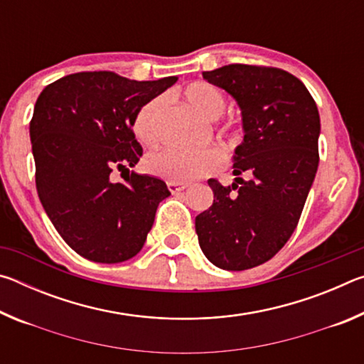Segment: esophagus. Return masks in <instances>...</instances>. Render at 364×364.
<instances>
[{
	"instance_id": "34e87169",
	"label": "esophagus",
	"mask_w": 364,
	"mask_h": 364,
	"mask_svg": "<svg viewBox=\"0 0 364 364\" xmlns=\"http://www.w3.org/2000/svg\"><path fill=\"white\" fill-rule=\"evenodd\" d=\"M167 186H168L171 194H176V193H180V191L186 189V188L189 186V184H188V183H173V181H168Z\"/></svg>"
}]
</instances>
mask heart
Segmentation results:
<instances>
[{"label":"heart","instance_id":"obj_1","mask_svg":"<svg viewBox=\"0 0 364 364\" xmlns=\"http://www.w3.org/2000/svg\"><path fill=\"white\" fill-rule=\"evenodd\" d=\"M184 100L197 114L207 120H217L226 109V96L220 86L208 82H194L183 91ZM167 96L160 95L147 101L133 119V132L144 146H156L160 139V117ZM225 141L232 139V132L225 128L221 132ZM221 165V154L217 149H205L194 154H186L173 149H162L151 152L146 159V168L149 173L165 178L173 183L193 181L196 178L213 173Z\"/></svg>","mask_w":364,"mask_h":364}]
</instances>
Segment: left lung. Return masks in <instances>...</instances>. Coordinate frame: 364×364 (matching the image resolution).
I'll return each mask as SVG.
<instances>
[{"mask_svg":"<svg viewBox=\"0 0 364 364\" xmlns=\"http://www.w3.org/2000/svg\"><path fill=\"white\" fill-rule=\"evenodd\" d=\"M202 77L236 100L244 139L231 186L208 180L213 204L196 217V232L215 267L249 269L278 254L297 228L319 164L318 107L297 77L276 67L230 64Z\"/></svg>","mask_w":364,"mask_h":364,"instance_id":"1","label":"left lung"}]
</instances>
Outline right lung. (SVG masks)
Returning a JSON list of instances; mask_svg holds the SVG:
<instances>
[{"instance_id":"add662e5","label":"right lung","mask_w":364,"mask_h":364,"mask_svg":"<svg viewBox=\"0 0 364 364\" xmlns=\"http://www.w3.org/2000/svg\"><path fill=\"white\" fill-rule=\"evenodd\" d=\"M136 82L114 72H78L48 85L30 122L35 183L60 237L83 258L120 263L143 249L160 202L162 180L132 171L143 156L133 119L176 82ZM127 171L123 183L109 173Z\"/></svg>"}]
</instances>
